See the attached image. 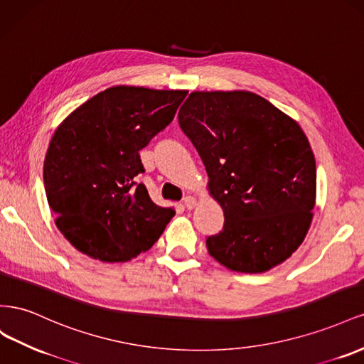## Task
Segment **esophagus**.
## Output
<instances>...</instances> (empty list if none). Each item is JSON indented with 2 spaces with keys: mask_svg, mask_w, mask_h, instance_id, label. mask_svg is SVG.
<instances>
[{
  "mask_svg": "<svg viewBox=\"0 0 364 364\" xmlns=\"http://www.w3.org/2000/svg\"><path fill=\"white\" fill-rule=\"evenodd\" d=\"M183 203H184L186 209H189V210H192L193 207L196 205V200L193 198V196H186V198L183 200Z\"/></svg>",
  "mask_w": 364,
  "mask_h": 364,
  "instance_id": "1",
  "label": "esophagus"
}]
</instances>
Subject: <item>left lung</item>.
<instances>
[{"label":"left lung","mask_w":364,"mask_h":364,"mask_svg":"<svg viewBox=\"0 0 364 364\" xmlns=\"http://www.w3.org/2000/svg\"><path fill=\"white\" fill-rule=\"evenodd\" d=\"M224 210L207 236L210 256L233 272L262 273L305 240L316 203V160L302 128L248 91H195L178 112Z\"/></svg>","instance_id":"1"}]
</instances>
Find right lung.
<instances>
[{"label":"right lung","mask_w":364,"mask_h":364,"mask_svg":"<svg viewBox=\"0 0 364 364\" xmlns=\"http://www.w3.org/2000/svg\"><path fill=\"white\" fill-rule=\"evenodd\" d=\"M188 91L112 87L60 123L44 161L56 225L73 247L124 262L157 242L175 215L140 183V151L173 120Z\"/></svg>","instance_id":"obj_1"}]
</instances>
